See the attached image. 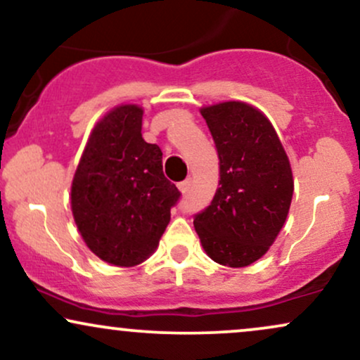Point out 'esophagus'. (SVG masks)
Returning a JSON list of instances; mask_svg holds the SVG:
<instances>
[{"mask_svg": "<svg viewBox=\"0 0 360 360\" xmlns=\"http://www.w3.org/2000/svg\"><path fill=\"white\" fill-rule=\"evenodd\" d=\"M177 188H179V191L183 193V194H186L189 191V188H191V179H184V181H181L179 184H177Z\"/></svg>", "mask_w": 360, "mask_h": 360, "instance_id": "obj_1", "label": "esophagus"}]
</instances>
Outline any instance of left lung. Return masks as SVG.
Listing matches in <instances>:
<instances>
[{
    "instance_id": "left-lung-1",
    "label": "left lung",
    "mask_w": 360,
    "mask_h": 360,
    "mask_svg": "<svg viewBox=\"0 0 360 360\" xmlns=\"http://www.w3.org/2000/svg\"><path fill=\"white\" fill-rule=\"evenodd\" d=\"M220 159L212 205L194 217V230L210 259L245 267L274 243L291 206L292 172L266 115L243 101L205 106Z\"/></svg>"
}]
</instances>
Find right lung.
I'll list each match as a JSON object with an SVG mask.
<instances>
[{
	"label": "right lung",
	"mask_w": 360,
	"mask_h": 360,
	"mask_svg": "<svg viewBox=\"0 0 360 360\" xmlns=\"http://www.w3.org/2000/svg\"><path fill=\"white\" fill-rule=\"evenodd\" d=\"M143 110L120 105L91 131L71 186L72 217L94 255L118 267L150 257L181 193L162 150L142 139Z\"/></svg>",
	"instance_id": "1"
}]
</instances>
